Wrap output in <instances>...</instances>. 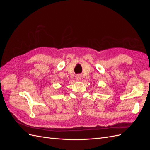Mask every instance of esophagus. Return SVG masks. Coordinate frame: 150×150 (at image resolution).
<instances>
[{
	"label": "esophagus",
	"mask_w": 150,
	"mask_h": 150,
	"mask_svg": "<svg viewBox=\"0 0 150 150\" xmlns=\"http://www.w3.org/2000/svg\"><path fill=\"white\" fill-rule=\"evenodd\" d=\"M81 75L79 74V75H77V76H76V79H77V80L79 81L81 80Z\"/></svg>",
	"instance_id": "obj_1"
}]
</instances>
